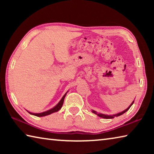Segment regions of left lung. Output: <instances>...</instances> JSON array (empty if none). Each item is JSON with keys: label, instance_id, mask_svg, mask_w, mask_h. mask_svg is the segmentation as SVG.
<instances>
[{"label": "left lung", "instance_id": "obj_1", "mask_svg": "<svg viewBox=\"0 0 154 154\" xmlns=\"http://www.w3.org/2000/svg\"><path fill=\"white\" fill-rule=\"evenodd\" d=\"M134 101V100H133V102H132L131 104H130V106H128V107L126 109H125L124 111H122V112H119V113H116V114L109 115H109H105V114H103V113H97V112H96V111H94V110H92V112L93 113L97 115V116L100 117V118H105V119H112V118H114L115 117H118V116H121V115L124 114V113H126V112L130 108V106H131L132 105H133Z\"/></svg>", "mask_w": 154, "mask_h": 154}]
</instances>
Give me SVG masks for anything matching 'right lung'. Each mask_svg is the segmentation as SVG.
<instances>
[{
	"label": "right lung",
	"instance_id": "1",
	"mask_svg": "<svg viewBox=\"0 0 154 154\" xmlns=\"http://www.w3.org/2000/svg\"><path fill=\"white\" fill-rule=\"evenodd\" d=\"M69 92V91H67V92L65 93V94L62 96V98H61V100H60V102L57 104V105L54 106L53 108H51V109H49V110H48L46 111H44V112H42V113H32V112H30L27 111L28 113H29L31 115H33V116H37V117H43V116H48V115H50L51 113H55V112H57L60 109L62 108V105H63V103H64V98L65 96H66V93Z\"/></svg>",
	"mask_w": 154,
	"mask_h": 154
}]
</instances>
